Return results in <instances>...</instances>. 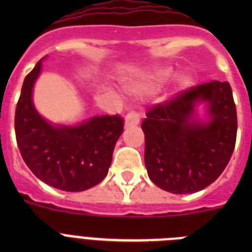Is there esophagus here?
<instances>
[{"label":"esophagus","mask_w":252,"mask_h":252,"mask_svg":"<svg viewBox=\"0 0 252 252\" xmlns=\"http://www.w3.org/2000/svg\"><path fill=\"white\" fill-rule=\"evenodd\" d=\"M140 122V115L137 112H128L125 117V126L126 127H132V126H137Z\"/></svg>","instance_id":"obj_1"}]
</instances>
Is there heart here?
Returning <instances> with one entry per match:
<instances>
[{
	"label": "heart",
	"mask_w": 252,
	"mask_h": 252,
	"mask_svg": "<svg viewBox=\"0 0 252 252\" xmlns=\"http://www.w3.org/2000/svg\"><path fill=\"white\" fill-rule=\"evenodd\" d=\"M173 77V70L170 68H161V69H158L157 72L154 73L151 75V84H155V86H159V84L165 83L166 81H169L170 78ZM190 84V78L189 75L183 74L180 75L179 79H178V86H179L180 90H184ZM144 90L142 87H136V92H141Z\"/></svg>",
	"instance_id": "1"
}]
</instances>
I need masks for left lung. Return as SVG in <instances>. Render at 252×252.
<instances>
[{
    "label": "left lung",
    "mask_w": 252,
    "mask_h": 252,
    "mask_svg": "<svg viewBox=\"0 0 252 252\" xmlns=\"http://www.w3.org/2000/svg\"><path fill=\"white\" fill-rule=\"evenodd\" d=\"M198 101L209 104L208 123L194 117ZM141 128L151 182L174 194L199 192L222 174L235 149L237 113L230 83L199 84L154 104Z\"/></svg>",
    "instance_id": "8db88e82"
}]
</instances>
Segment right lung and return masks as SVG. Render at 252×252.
Listing matches in <instances>:
<instances>
[{"label":"right lung","instance_id":"obj_1","mask_svg":"<svg viewBox=\"0 0 252 252\" xmlns=\"http://www.w3.org/2000/svg\"><path fill=\"white\" fill-rule=\"evenodd\" d=\"M41 60L22 84L15 112L17 145L26 165L44 183L82 192L101 183L108 173L124 120L119 115L95 116L77 126H55L44 120L32 103Z\"/></svg>","mask_w":252,"mask_h":252}]
</instances>
